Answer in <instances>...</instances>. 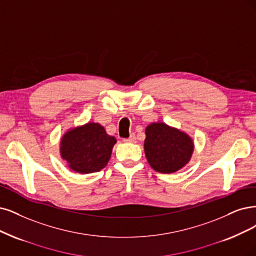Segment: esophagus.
Instances as JSON below:
<instances>
[{"label":"esophagus","mask_w":256,"mask_h":256,"mask_svg":"<svg viewBox=\"0 0 256 256\" xmlns=\"http://www.w3.org/2000/svg\"><path fill=\"white\" fill-rule=\"evenodd\" d=\"M123 141H124V142H135V141H136V136H135V134H132L128 138L123 139Z\"/></svg>","instance_id":"obj_1"}]
</instances>
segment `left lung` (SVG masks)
Returning <instances> with one entry per match:
<instances>
[{"label":"left lung","mask_w":256,"mask_h":256,"mask_svg":"<svg viewBox=\"0 0 256 256\" xmlns=\"http://www.w3.org/2000/svg\"><path fill=\"white\" fill-rule=\"evenodd\" d=\"M144 153L150 166L159 173H174L184 166L193 152L192 139L164 123L146 128Z\"/></svg>","instance_id":"8db88e82"}]
</instances>
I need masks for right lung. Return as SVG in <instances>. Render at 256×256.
I'll use <instances>...</instances> for the list:
<instances>
[{"label": "right lung", "instance_id": "add662e5", "mask_svg": "<svg viewBox=\"0 0 256 256\" xmlns=\"http://www.w3.org/2000/svg\"><path fill=\"white\" fill-rule=\"evenodd\" d=\"M116 138L99 123L90 122L68 130L61 140V156L74 172L90 174L106 168Z\"/></svg>", "mask_w": 256, "mask_h": 256}]
</instances>
